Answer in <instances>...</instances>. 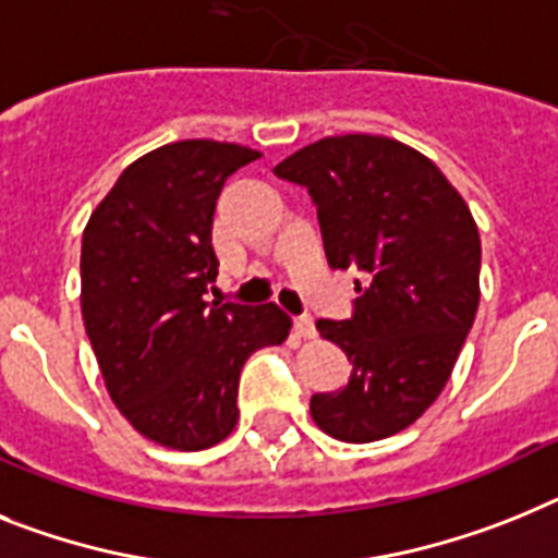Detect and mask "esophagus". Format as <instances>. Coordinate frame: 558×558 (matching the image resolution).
<instances>
[{"label":"esophagus","instance_id":"esophagus-1","mask_svg":"<svg viewBox=\"0 0 558 558\" xmlns=\"http://www.w3.org/2000/svg\"><path fill=\"white\" fill-rule=\"evenodd\" d=\"M294 331H298V335H301V337H306V340H312V337L317 335L315 320H312V317H308V315L294 317Z\"/></svg>","mask_w":558,"mask_h":558}]
</instances>
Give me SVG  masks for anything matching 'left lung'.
I'll list each match as a JSON object with an SVG mask.
<instances>
[{"label": "left lung", "mask_w": 558, "mask_h": 558, "mask_svg": "<svg viewBox=\"0 0 558 558\" xmlns=\"http://www.w3.org/2000/svg\"><path fill=\"white\" fill-rule=\"evenodd\" d=\"M275 175L306 186L331 269H357L351 317L317 331L351 360L312 420L343 442L409 428L446 388L480 306V232L437 163L383 135H331Z\"/></svg>", "instance_id": "left-lung-1"}]
</instances>
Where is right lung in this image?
<instances>
[{"instance_id":"obj_1","label":"right lung","mask_w":558,"mask_h":558,"mask_svg":"<svg viewBox=\"0 0 558 558\" xmlns=\"http://www.w3.org/2000/svg\"><path fill=\"white\" fill-rule=\"evenodd\" d=\"M260 156L195 138L130 163L82 238V315L112 402L138 434L204 451L238 423L252 351L292 320L275 303H207L218 278L213 215L232 172Z\"/></svg>"}]
</instances>
